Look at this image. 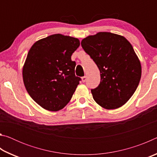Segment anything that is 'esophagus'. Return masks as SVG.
I'll return each instance as SVG.
<instances>
[{
  "mask_svg": "<svg viewBox=\"0 0 157 157\" xmlns=\"http://www.w3.org/2000/svg\"><path fill=\"white\" fill-rule=\"evenodd\" d=\"M82 81L83 82H85L86 81V76H84L82 78Z\"/></svg>",
  "mask_w": 157,
  "mask_h": 157,
  "instance_id": "1",
  "label": "esophagus"
}]
</instances>
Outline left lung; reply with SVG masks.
Segmentation results:
<instances>
[{
	"instance_id": "left-lung-1",
	"label": "left lung",
	"mask_w": 157,
	"mask_h": 157,
	"mask_svg": "<svg viewBox=\"0 0 157 157\" xmlns=\"http://www.w3.org/2000/svg\"><path fill=\"white\" fill-rule=\"evenodd\" d=\"M81 45L100 72V84L91 89L94 100L107 109L122 107L141 77V65L131 44L121 35L100 32L82 39Z\"/></svg>"
}]
</instances>
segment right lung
<instances>
[{
	"instance_id": "obj_1",
	"label": "right lung",
	"mask_w": 157,
	"mask_h": 157,
	"mask_svg": "<svg viewBox=\"0 0 157 157\" xmlns=\"http://www.w3.org/2000/svg\"><path fill=\"white\" fill-rule=\"evenodd\" d=\"M78 39L61 34L36 41L28 53L23 79L30 97L45 109L57 111L71 100L81 78L75 75L71 55Z\"/></svg>"
}]
</instances>
